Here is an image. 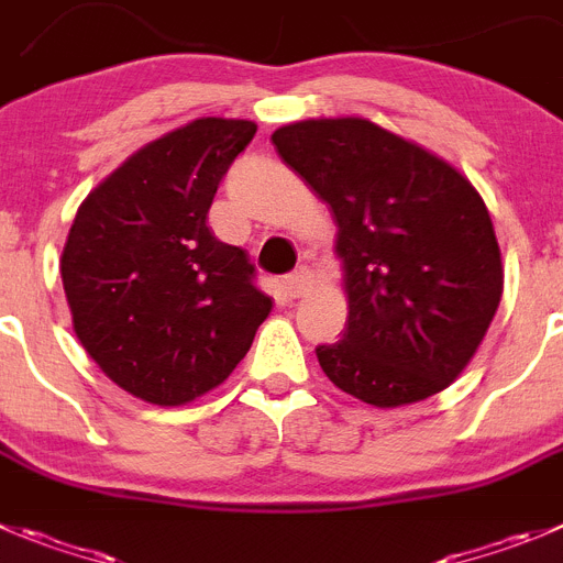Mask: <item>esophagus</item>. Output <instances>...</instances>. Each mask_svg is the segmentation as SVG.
Wrapping results in <instances>:
<instances>
[{"label": "esophagus", "mask_w": 563, "mask_h": 563, "mask_svg": "<svg viewBox=\"0 0 563 563\" xmlns=\"http://www.w3.org/2000/svg\"><path fill=\"white\" fill-rule=\"evenodd\" d=\"M308 288H311V272H308V269L294 272V275H288L286 280H283V291L288 294V299L302 297V294H306Z\"/></svg>", "instance_id": "esophagus-1"}]
</instances>
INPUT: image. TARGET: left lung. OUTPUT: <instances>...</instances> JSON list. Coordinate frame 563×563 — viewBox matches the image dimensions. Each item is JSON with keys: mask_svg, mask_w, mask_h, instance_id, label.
<instances>
[{"mask_svg": "<svg viewBox=\"0 0 563 563\" xmlns=\"http://www.w3.org/2000/svg\"><path fill=\"white\" fill-rule=\"evenodd\" d=\"M339 224L346 333L317 346L324 375L372 408L444 391L477 353L503 297L495 224L453 163L364 115L272 133Z\"/></svg>", "mask_w": 563, "mask_h": 563, "instance_id": "obj_1", "label": "left lung"}]
</instances>
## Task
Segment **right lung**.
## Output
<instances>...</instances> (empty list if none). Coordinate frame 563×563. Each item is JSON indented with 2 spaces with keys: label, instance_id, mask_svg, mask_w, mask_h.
Here are the masks:
<instances>
[{
  "label": "right lung",
  "instance_id": "add662e5",
  "mask_svg": "<svg viewBox=\"0 0 563 563\" xmlns=\"http://www.w3.org/2000/svg\"><path fill=\"white\" fill-rule=\"evenodd\" d=\"M246 119L202 115L150 141L77 208L60 255L71 324L119 388L161 408L222 386L272 311L252 264L208 228Z\"/></svg>",
  "mask_w": 563,
  "mask_h": 563
}]
</instances>
